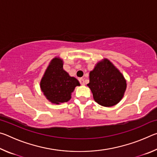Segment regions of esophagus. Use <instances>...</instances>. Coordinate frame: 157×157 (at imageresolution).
<instances>
[{
    "label": "esophagus",
    "mask_w": 157,
    "mask_h": 157,
    "mask_svg": "<svg viewBox=\"0 0 157 157\" xmlns=\"http://www.w3.org/2000/svg\"><path fill=\"white\" fill-rule=\"evenodd\" d=\"M79 82H80V84L82 85H84L85 84V82H84V79L83 78H79Z\"/></svg>",
    "instance_id": "obj_1"
}]
</instances>
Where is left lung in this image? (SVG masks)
<instances>
[{"instance_id":"obj_1","label":"left lung","mask_w":157,"mask_h":157,"mask_svg":"<svg viewBox=\"0 0 157 157\" xmlns=\"http://www.w3.org/2000/svg\"><path fill=\"white\" fill-rule=\"evenodd\" d=\"M87 86L98 104L109 107L118 104L123 98L127 82L113 63L104 58L90 72Z\"/></svg>"}]
</instances>
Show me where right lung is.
I'll list each match as a JSON object with an SVG mask.
<instances>
[{"label":"right lung","instance_id":"right-lung-1","mask_svg":"<svg viewBox=\"0 0 157 157\" xmlns=\"http://www.w3.org/2000/svg\"><path fill=\"white\" fill-rule=\"evenodd\" d=\"M63 65L62 59L59 57L53 58L40 82L41 91L52 104L68 102L75 87L80 86L78 79L63 70Z\"/></svg>","mask_w":157,"mask_h":157}]
</instances>
